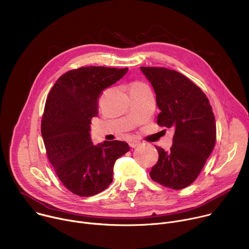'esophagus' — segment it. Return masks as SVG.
Returning <instances> with one entry per match:
<instances>
[{"label":"esophagus","mask_w":249,"mask_h":249,"mask_svg":"<svg viewBox=\"0 0 249 249\" xmlns=\"http://www.w3.org/2000/svg\"><path fill=\"white\" fill-rule=\"evenodd\" d=\"M129 146L131 147V148H137V147H139V146H141V142H139V141H131L130 143H129Z\"/></svg>","instance_id":"obj_1"}]
</instances>
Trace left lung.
Wrapping results in <instances>:
<instances>
[{"mask_svg": "<svg viewBox=\"0 0 249 249\" xmlns=\"http://www.w3.org/2000/svg\"><path fill=\"white\" fill-rule=\"evenodd\" d=\"M152 84L160 110L157 123L173 128L169 151L156 147L158 162L151 178L178 190L195 181L216 143V121L209 99L188 78L166 68L141 67Z\"/></svg>", "mask_w": 249, "mask_h": 249, "instance_id": "obj_1", "label": "left lung"}]
</instances>
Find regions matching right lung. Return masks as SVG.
<instances>
[{"instance_id": "right-lung-1", "label": "right lung", "mask_w": 249, "mask_h": 249, "mask_svg": "<svg viewBox=\"0 0 249 249\" xmlns=\"http://www.w3.org/2000/svg\"><path fill=\"white\" fill-rule=\"evenodd\" d=\"M127 72L128 68L95 66L69 71L47 96L41 122L46 154L61 182L78 196H93L107 188L116 160L130 150L117 140L95 146L89 135L99 95Z\"/></svg>"}]
</instances>
